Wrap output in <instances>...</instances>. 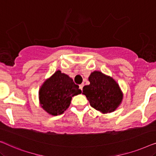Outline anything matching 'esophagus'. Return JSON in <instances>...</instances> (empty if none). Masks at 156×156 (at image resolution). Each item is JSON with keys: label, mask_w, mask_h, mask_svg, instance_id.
Returning a JSON list of instances; mask_svg holds the SVG:
<instances>
[{"label": "esophagus", "mask_w": 156, "mask_h": 156, "mask_svg": "<svg viewBox=\"0 0 156 156\" xmlns=\"http://www.w3.org/2000/svg\"><path fill=\"white\" fill-rule=\"evenodd\" d=\"M83 87H84V84H80V89H81V90H82Z\"/></svg>", "instance_id": "obj_1"}]
</instances>
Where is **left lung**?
I'll list each match as a JSON object with an SVG mask.
<instances>
[{
	"label": "left lung",
	"instance_id": "left-lung-1",
	"mask_svg": "<svg viewBox=\"0 0 156 156\" xmlns=\"http://www.w3.org/2000/svg\"><path fill=\"white\" fill-rule=\"evenodd\" d=\"M89 81L90 84L83 87L82 94L91 106L103 114L116 110L123 99V94L116 81L99 71L91 72Z\"/></svg>",
	"mask_w": 156,
	"mask_h": 156
}]
</instances>
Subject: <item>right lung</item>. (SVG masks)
I'll return each instance as SVG.
<instances>
[{"label": "right lung", "instance_id": "1", "mask_svg": "<svg viewBox=\"0 0 156 156\" xmlns=\"http://www.w3.org/2000/svg\"><path fill=\"white\" fill-rule=\"evenodd\" d=\"M81 93L82 91L73 80L58 70L40 87V103L48 114L57 116L69 107L72 97Z\"/></svg>", "mask_w": 156, "mask_h": 156}]
</instances>
